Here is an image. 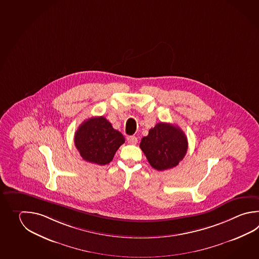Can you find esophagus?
<instances>
[{"mask_svg": "<svg viewBox=\"0 0 259 259\" xmlns=\"http://www.w3.org/2000/svg\"><path fill=\"white\" fill-rule=\"evenodd\" d=\"M127 141L130 144H137L138 138H136L135 136H129V137H127Z\"/></svg>", "mask_w": 259, "mask_h": 259, "instance_id": "obj_1", "label": "esophagus"}]
</instances>
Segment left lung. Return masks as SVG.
<instances>
[{
	"mask_svg": "<svg viewBox=\"0 0 259 259\" xmlns=\"http://www.w3.org/2000/svg\"><path fill=\"white\" fill-rule=\"evenodd\" d=\"M140 148L154 169L165 170L177 166L185 158L188 143L179 127L158 122L142 138Z\"/></svg>",
	"mask_w": 259,
	"mask_h": 259,
	"instance_id": "left-lung-1",
	"label": "left lung"
}]
</instances>
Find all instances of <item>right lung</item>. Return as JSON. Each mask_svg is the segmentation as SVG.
<instances>
[{"label": "right lung", "mask_w": 259, "mask_h": 259, "mask_svg": "<svg viewBox=\"0 0 259 259\" xmlns=\"http://www.w3.org/2000/svg\"><path fill=\"white\" fill-rule=\"evenodd\" d=\"M121 132L103 116L84 121L74 134V145L83 159L98 165L110 163L124 143Z\"/></svg>", "instance_id": "add662e5"}]
</instances>
